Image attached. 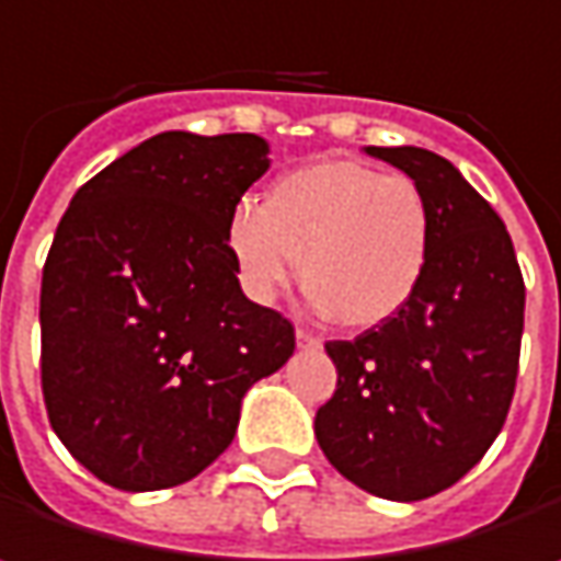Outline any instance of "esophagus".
<instances>
[{
	"mask_svg": "<svg viewBox=\"0 0 561 561\" xmlns=\"http://www.w3.org/2000/svg\"><path fill=\"white\" fill-rule=\"evenodd\" d=\"M295 341H298V347H318V337L311 331H305V328L295 331Z\"/></svg>",
	"mask_w": 561,
	"mask_h": 561,
	"instance_id": "esophagus-1",
	"label": "esophagus"
}]
</instances>
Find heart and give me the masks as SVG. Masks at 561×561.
Segmentation results:
<instances>
[{
  "label": "heart",
  "mask_w": 561,
  "mask_h": 561,
  "mask_svg": "<svg viewBox=\"0 0 561 561\" xmlns=\"http://www.w3.org/2000/svg\"><path fill=\"white\" fill-rule=\"evenodd\" d=\"M432 233V207L409 174L318 159L276 178L263 207L237 204L224 240L253 301H273L298 270L321 311L367 331L396 318L419 291Z\"/></svg>",
  "instance_id": "b5f03b06"
}]
</instances>
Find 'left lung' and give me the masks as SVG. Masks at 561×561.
Masks as SVG:
<instances>
[{
    "label": "left lung",
    "mask_w": 561,
    "mask_h": 561,
    "mask_svg": "<svg viewBox=\"0 0 561 561\" xmlns=\"http://www.w3.org/2000/svg\"><path fill=\"white\" fill-rule=\"evenodd\" d=\"M432 207V260L412 301L354 341H328L337 390L318 409L328 461L367 494L425 501L461 481L501 435L516 390L526 285L497 210L448 159L399 146Z\"/></svg>",
    "instance_id": "8db88e82"
}]
</instances>
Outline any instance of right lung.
I'll return each instance as SVG.
<instances>
[{"mask_svg":"<svg viewBox=\"0 0 561 561\" xmlns=\"http://www.w3.org/2000/svg\"><path fill=\"white\" fill-rule=\"evenodd\" d=\"M270 169L253 133H159L93 174L42 276V392L64 448L103 484L162 491L237 435L247 390L295 351L250 301L227 220Z\"/></svg>","mask_w":561,"mask_h":561,"instance_id":"add662e5","label":"right lung"}]
</instances>
